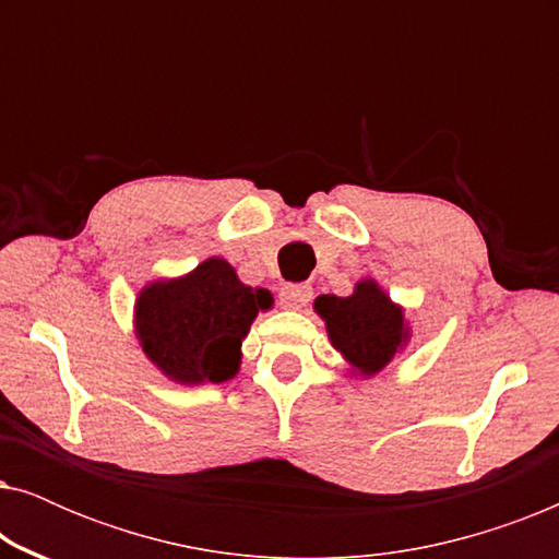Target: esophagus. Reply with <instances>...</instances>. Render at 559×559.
<instances>
[{
  "label": "esophagus",
  "instance_id": "34e87169",
  "mask_svg": "<svg viewBox=\"0 0 559 559\" xmlns=\"http://www.w3.org/2000/svg\"><path fill=\"white\" fill-rule=\"evenodd\" d=\"M310 297H312L310 285H285L280 289L282 308H289V310H297L302 308V305H308Z\"/></svg>",
  "mask_w": 559,
  "mask_h": 559
}]
</instances>
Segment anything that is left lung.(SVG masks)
Returning a JSON list of instances; mask_svg holds the SVG:
<instances>
[{"label": "left lung", "instance_id": "1", "mask_svg": "<svg viewBox=\"0 0 559 559\" xmlns=\"http://www.w3.org/2000/svg\"><path fill=\"white\" fill-rule=\"evenodd\" d=\"M316 310L325 318L333 346L364 373L384 369L407 341L402 310L373 282H361L350 297L320 295Z\"/></svg>", "mask_w": 559, "mask_h": 559}]
</instances>
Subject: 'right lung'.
Instances as JSON below:
<instances>
[{"instance_id": "obj_1", "label": "right lung", "mask_w": 559, "mask_h": 559, "mask_svg": "<svg viewBox=\"0 0 559 559\" xmlns=\"http://www.w3.org/2000/svg\"><path fill=\"white\" fill-rule=\"evenodd\" d=\"M266 289L241 285L231 264L209 259L188 277L155 282L136 300V333L144 354L180 384H218L239 371L241 338Z\"/></svg>"}]
</instances>
